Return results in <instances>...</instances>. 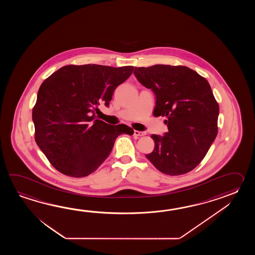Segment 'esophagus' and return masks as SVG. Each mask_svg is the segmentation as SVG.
<instances>
[{
    "instance_id": "34e87169",
    "label": "esophagus",
    "mask_w": 255,
    "mask_h": 255,
    "mask_svg": "<svg viewBox=\"0 0 255 255\" xmlns=\"http://www.w3.org/2000/svg\"><path fill=\"white\" fill-rule=\"evenodd\" d=\"M146 135L145 132H142V131H137V130H134V135L135 136H142V135Z\"/></svg>"
}]
</instances>
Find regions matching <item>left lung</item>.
Listing matches in <instances>:
<instances>
[{"label":"left lung","mask_w":255,"mask_h":255,"mask_svg":"<svg viewBox=\"0 0 255 255\" xmlns=\"http://www.w3.org/2000/svg\"><path fill=\"white\" fill-rule=\"evenodd\" d=\"M134 75L156 96L155 117H167L168 132L152 135L146 157L162 173L177 176L195 168L218 132L219 105L204 77L187 66L135 67Z\"/></svg>","instance_id":"left-lung-1"}]
</instances>
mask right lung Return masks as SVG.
I'll use <instances>...</instances> for the list:
<instances>
[{
    "instance_id": "obj_1",
    "label": "right lung",
    "mask_w": 255,
    "mask_h": 255,
    "mask_svg": "<svg viewBox=\"0 0 255 255\" xmlns=\"http://www.w3.org/2000/svg\"><path fill=\"white\" fill-rule=\"evenodd\" d=\"M133 69L65 65L43 82L33 109L35 141L61 173L88 176L109 157L119 135H133L128 126L109 125L96 119L98 106L109 107L115 89Z\"/></svg>"
}]
</instances>
